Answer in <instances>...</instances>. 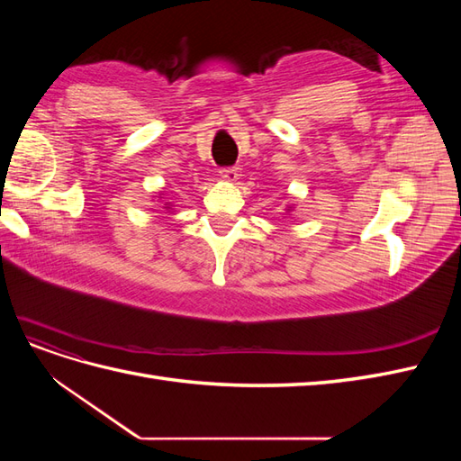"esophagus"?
Returning a JSON list of instances; mask_svg holds the SVG:
<instances>
[{
    "label": "esophagus",
    "mask_w": 461,
    "mask_h": 461,
    "mask_svg": "<svg viewBox=\"0 0 461 461\" xmlns=\"http://www.w3.org/2000/svg\"><path fill=\"white\" fill-rule=\"evenodd\" d=\"M221 178L227 180V183H236L240 176V169L239 167H225V169H221Z\"/></svg>",
    "instance_id": "esophagus-1"
}]
</instances>
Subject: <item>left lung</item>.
<instances>
[{
	"instance_id": "1",
	"label": "left lung",
	"mask_w": 461,
	"mask_h": 461,
	"mask_svg": "<svg viewBox=\"0 0 461 461\" xmlns=\"http://www.w3.org/2000/svg\"><path fill=\"white\" fill-rule=\"evenodd\" d=\"M290 212H292V207H288V209H286V213H290Z\"/></svg>"
}]
</instances>
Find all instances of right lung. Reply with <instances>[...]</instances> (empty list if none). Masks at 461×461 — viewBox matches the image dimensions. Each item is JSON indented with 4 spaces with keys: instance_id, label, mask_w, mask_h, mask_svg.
I'll return each instance as SVG.
<instances>
[{
    "instance_id": "add662e5",
    "label": "right lung",
    "mask_w": 461,
    "mask_h": 461,
    "mask_svg": "<svg viewBox=\"0 0 461 461\" xmlns=\"http://www.w3.org/2000/svg\"><path fill=\"white\" fill-rule=\"evenodd\" d=\"M158 198H163V192H159V194H158ZM159 202H163V200H159ZM163 207H165V209H171L173 205H171V202H165V203H163Z\"/></svg>"
}]
</instances>
